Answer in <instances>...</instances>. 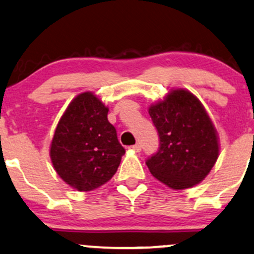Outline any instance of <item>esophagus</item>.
<instances>
[{
  "instance_id": "1",
  "label": "esophagus",
  "mask_w": 254,
  "mask_h": 254,
  "mask_svg": "<svg viewBox=\"0 0 254 254\" xmlns=\"http://www.w3.org/2000/svg\"><path fill=\"white\" fill-rule=\"evenodd\" d=\"M130 149H131V150H133V151L139 152L140 150H142V145H140L139 143H136L135 145H131V146H130Z\"/></svg>"
}]
</instances>
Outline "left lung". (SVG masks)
Instances as JSON below:
<instances>
[{"label": "left lung", "instance_id": "left-lung-1", "mask_svg": "<svg viewBox=\"0 0 254 254\" xmlns=\"http://www.w3.org/2000/svg\"><path fill=\"white\" fill-rule=\"evenodd\" d=\"M160 146L145 164L158 181L186 189L208 175L219 155L216 131L194 94L174 90L149 109Z\"/></svg>", "mask_w": 254, "mask_h": 254}]
</instances>
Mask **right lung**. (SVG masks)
<instances>
[{
  "label": "right lung",
  "instance_id": "right-lung-1",
  "mask_svg": "<svg viewBox=\"0 0 254 254\" xmlns=\"http://www.w3.org/2000/svg\"><path fill=\"white\" fill-rule=\"evenodd\" d=\"M108 112L94 94L81 93L69 104L54 132L51 145L54 169L79 191L93 190L108 182L125 154Z\"/></svg>",
  "mask_w": 254,
  "mask_h": 254
}]
</instances>
